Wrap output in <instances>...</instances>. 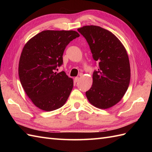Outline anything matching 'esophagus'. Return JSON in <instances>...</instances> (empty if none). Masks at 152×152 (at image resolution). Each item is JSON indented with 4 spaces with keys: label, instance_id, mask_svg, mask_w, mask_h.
I'll use <instances>...</instances> for the list:
<instances>
[{
    "label": "esophagus",
    "instance_id": "obj_1",
    "mask_svg": "<svg viewBox=\"0 0 152 152\" xmlns=\"http://www.w3.org/2000/svg\"><path fill=\"white\" fill-rule=\"evenodd\" d=\"M79 80H80L79 77H76V78H74V82H78L79 81Z\"/></svg>",
    "mask_w": 152,
    "mask_h": 152
}]
</instances>
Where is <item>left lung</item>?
Here are the masks:
<instances>
[{"mask_svg":"<svg viewBox=\"0 0 152 152\" xmlns=\"http://www.w3.org/2000/svg\"><path fill=\"white\" fill-rule=\"evenodd\" d=\"M78 31L89 46L98 70L93 74V84L86 92L95 107L106 109L121 101L127 91L131 78L129 57L124 45L111 32L101 27L89 25Z\"/></svg>","mask_w":152,"mask_h":152,"instance_id":"left-lung-1","label":"left lung"}]
</instances>
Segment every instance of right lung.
Listing matches in <instances>:
<instances>
[{"mask_svg":"<svg viewBox=\"0 0 152 152\" xmlns=\"http://www.w3.org/2000/svg\"><path fill=\"white\" fill-rule=\"evenodd\" d=\"M74 31H44L25 45L19 63L23 88L33 104L44 111L63 106L73 88V80L62 71L64 51L70 42L79 37Z\"/></svg>","mask_w":152,"mask_h":152,"instance_id":"add662e5","label":"right lung"}]
</instances>
